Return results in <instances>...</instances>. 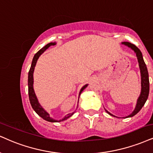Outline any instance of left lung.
Returning <instances> with one entry per match:
<instances>
[{
  "label": "left lung",
  "mask_w": 153,
  "mask_h": 153,
  "mask_svg": "<svg viewBox=\"0 0 153 153\" xmlns=\"http://www.w3.org/2000/svg\"><path fill=\"white\" fill-rule=\"evenodd\" d=\"M122 45H126L130 48L131 50L134 51V52L136 54L137 62H138V65L139 68H140V77H141V91L139 97L137 98L136 105H135V109L133 110V112L128 116L123 117V118H131V117L134 116L135 115H136L139 111H140V109L143 108V105L146 103L147 99L148 98L149 95V91H150V83H149V75H148V69H147L146 65L145 63L144 59H143L142 52H140V50L137 48L136 46L134 45L131 44V43L128 42H121ZM105 111H106V113H108L111 116L116 117V118H119V117H117L112 114H111L110 112H108L106 109H105Z\"/></svg>",
  "instance_id": "8db88e82"
}]
</instances>
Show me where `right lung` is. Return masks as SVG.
<instances>
[{"label": "right lung", "mask_w": 153, "mask_h": 153, "mask_svg": "<svg viewBox=\"0 0 153 153\" xmlns=\"http://www.w3.org/2000/svg\"><path fill=\"white\" fill-rule=\"evenodd\" d=\"M56 44V42L48 43V45H46L45 47H43L41 50H39L38 52H37V53L35 54V56H34V57L33 59V62H32L30 69L29 72H28V82H28V94H29V99H30V104L32 105V107H33V110L35 111V112H36L37 114L41 117V118H42L43 119L47 120V121L52 122V123L61 122V121H63V120H67L75 113V111H74V112L71 113V114H69L66 115V116L61 120L54 119V118L50 117V114H49V113L48 112V111L45 110V109L43 108L42 105H40V103H39L38 99H37V98L36 94H35V91H34L33 73H34V70H35V66H36L37 59H39V57L40 56L41 54H42L43 52H44L45 51L47 50V49H48L50 46H52V45H55ZM87 86H88V84H86V85H84L82 88H81V90L79 91V97H80L81 94H82V92L84 91V90L85 89L86 87H87ZM78 102H79V100H78ZM77 107H78V105H77ZM77 107H76V108H77Z\"/></svg>", "instance_id": "obj_1"}]
</instances>
